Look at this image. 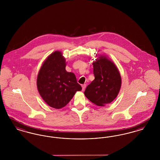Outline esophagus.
Masks as SVG:
<instances>
[{
	"label": "esophagus",
	"mask_w": 160,
	"mask_h": 160,
	"mask_svg": "<svg viewBox=\"0 0 160 160\" xmlns=\"http://www.w3.org/2000/svg\"><path fill=\"white\" fill-rule=\"evenodd\" d=\"M82 91H84V90L85 89V88H86V84H82Z\"/></svg>",
	"instance_id": "obj_1"
}]
</instances>
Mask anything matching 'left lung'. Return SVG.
<instances>
[{
	"label": "left lung",
	"mask_w": 160,
	"mask_h": 160,
	"mask_svg": "<svg viewBox=\"0 0 160 160\" xmlns=\"http://www.w3.org/2000/svg\"><path fill=\"white\" fill-rule=\"evenodd\" d=\"M95 79L84 92L92 102L104 106L112 102L118 96L121 87V77L112 61L101 55L93 63Z\"/></svg>",
	"instance_id": "left-lung-1"
}]
</instances>
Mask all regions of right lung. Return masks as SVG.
<instances>
[{
    "label": "right lung",
    "instance_id": "add662e5",
    "mask_svg": "<svg viewBox=\"0 0 160 160\" xmlns=\"http://www.w3.org/2000/svg\"><path fill=\"white\" fill-rule=\"evenodd\" d=\"M65 67L62 52L56 51L44 62L37 77V88L42 98L57 109L65 106L76 92L82 89L75 74L67 72Z\"/></svg>",
    "mask_w": 160,
    "mask_h": 160
}]
</instances>
